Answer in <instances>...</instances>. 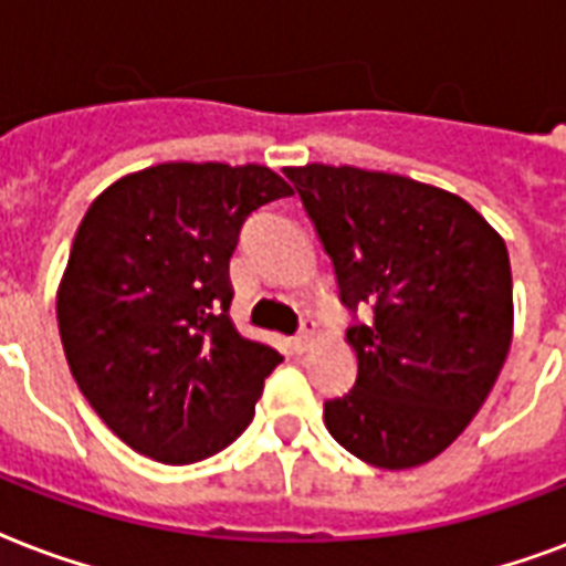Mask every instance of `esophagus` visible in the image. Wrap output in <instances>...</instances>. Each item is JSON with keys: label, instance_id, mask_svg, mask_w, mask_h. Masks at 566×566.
Listing matches in <instances>:
<instances>
[{"label": "esophagus", "instance_id": "1", "mask_svg": "<svg viewBox=\"0 0 566 566\" xmlns=\"http://www.w3.org/2000/svg\"><path fill=\"white\" fill-rule=\"evenodd\" d=\"M314 340V323L312 321H302V329L293 335V350L296 353H305L312 347Z\"/></svg>", "mask_w": 566, "mask_h": 566}]
</instances>
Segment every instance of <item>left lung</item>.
Returning <instances> with one entry per match:
<instances>
[{
  "instance_id": "1",
  "label": "left lung",
  "mask_w": 566,
  "mask_h": 566,
  "mask_svg": "<svg viewBox=\"0 0 566 566\" xmlns=\"http://www.w3.org/2000/svg\"><path fill=\"white\" fill-rule=\"evenodd\" d=\"M332 258L340 302L369 312L359 374L323 403L338 446L377 469L442 454L493 391L513 335L507 245L454 192L353 166L284 168Z\"/></svg>"
}]
</instances>
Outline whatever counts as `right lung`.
Returning a JSON list of instances; mask_svg holds the SVG:
<instances>
[{
	"label": "right lung",
	"instance_id": "obj_1",
	"mask_svg": "<svg viewBox=\"0 0 566 566\" xmlns=\"http://www.w3.org/2000/svg\"><path fill=\"white\" fill-rule=\"evenodd\" d=\"M293 187L266 166L159 163L94 198L55 317L76 386L133 451L198 463L243 433L282 356L228 317L252 210Z\"/></svg>",
	"mask_w": 566,
	"mask_h": 566
}]
</instances>
